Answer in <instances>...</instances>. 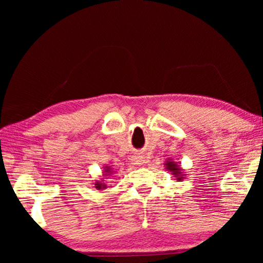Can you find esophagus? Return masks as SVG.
<instances>
[{
    "instance_id": "1",
    "label": "esophagus",
    "mask_w": 263,
    "mask_h": 263,
    "mask_svg": "<svg viewBox=\"0 0 263 263\" xmlns=\"http://www.w3.org/2000/svg\"><path fill=\"white\" fill-rule=\"evenodd\" d=\"M132 161L134 165H143L146 163V159L143 156H134L132 158Z\"/></svg>"
}]
</instances>
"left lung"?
I'll use <instances>...</instances> for the list:
<instances>
[{
  "instance_id": "1",
  "label": "left lung",
  "mask_w": 263,
  "mask_h": 263,
  "mask_svg": "<svg viewBox=\"0 0 263 263\" xmlns=\"http://www.w3.org/2000/svg\"><path fill=\"white\" fill-rule=\"evenodd\" d=\"M164 165H165V168H166L167 171H170L171 174L175 176V177H177V181H182V179H184L185 174H183V168L181 165L177 163V161L167 159L166 161H165Z\"/></svg>"
}]
</instances>
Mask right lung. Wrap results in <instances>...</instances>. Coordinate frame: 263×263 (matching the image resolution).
Instances as JSON below:
<instances>
[{
	"label": "right lung",
	"mask_w": 263,
	"mask_h": 263,
	"mask_svg": "<svg viewBox=\"0 0 263 263\" xmlns=\"http://www.w3.org/2000/svg\"><path fill=\"white\" fill-rule=\"evenodd\" d=\"M110 174H111V168L109 166H104V176H110ZM95 188L98 190L106 188V184L104 183V178H102V181H97L95 183Z\"/></svg>",
	"instance_id": "right-lung-1"
}]
</instances>
